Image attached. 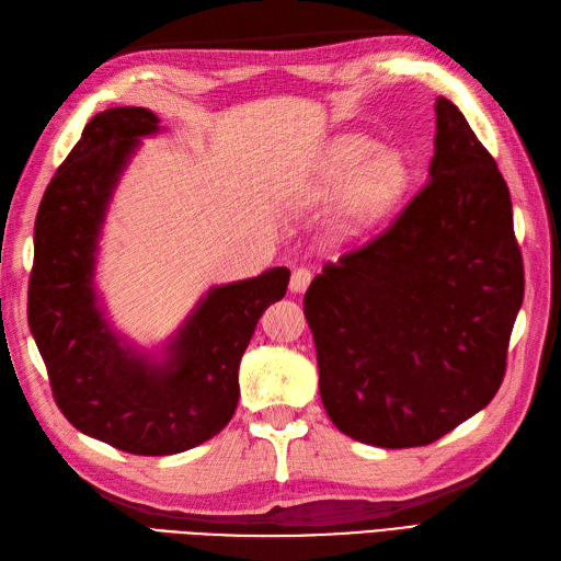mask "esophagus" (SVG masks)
<instances>
[{"label": "esophagus", "mask_w": 561, "mask_h": 561, "mask_svg": "<svg viewBox=\"0 0 561 561\" xmlns=\"http://www.w3.org/2000/svg\"><path fill=\"white\" fill-rule=\"evenodd\" d=\"M309 283H311V271L305 268V266L295 268L293 271V278H290V293H305L307 287H309Z\"/></svg>", "instance_id": "esophagus-1"}]
</instances>
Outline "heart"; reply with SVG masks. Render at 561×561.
Wrapping results in <instances>:
<instances>
[{
    "label": "heart",
    "mask_w": 561,
    "mask_h": 561,
    "mask_svg": "<svg viewBox=\"0 0 561 561\" xmlns=\"http://www.w3.org/2000/svg\"><path fill=\"white\" fill-rule=\"evenodd\" d=\"M411 181L408 160L397 148H377L373 139L346 134L332 144L323 191L330 198L342 195L340 217L346 226H366L399 203Z\"/></svg>",
    "instance_id": "heart-1"
}]
</instances>
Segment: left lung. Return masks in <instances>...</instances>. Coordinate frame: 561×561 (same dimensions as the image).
<instances>
[{
  "label": "left lung",
  "instance_id": "left-lung-1",
  "mask_svg": "<svg viewBox=\"0 0 561 561\" xmlns=\"http://www.w3.org/2000/svg\"><path fill=\"white\" fill-rule=\"evenodd\" d=\"M434 111L427 184L305 295L325 413L380 448L427 446L491 403L524 299L505 179L456 105Z\"/></svg>",
  "mask_w": 561,
  "mask_h": 561
}]
</instances>
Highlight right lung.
<instances>
[{"mask_svg": "<svg viewBox=\"0 0 561 561\" xmlns=\"http://www.w3.org/2000/svg\"><path fill=\"white\" fill-rule=\"evenodd\" d=\"M158 131L156 113L134 105L89 119L44 191L27 287L30 332L60 413L134 456H174L229 425L240 358L290 283L276 266L209 287L160 352H141L111 328L94 287L99 238L119 176L144 136Z\"/></svg>", "mask_w": 561, "mask_h": 561, "instance_id": "obj_1", "label": "right lung"}]
</instances>
